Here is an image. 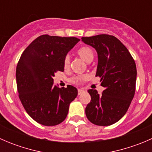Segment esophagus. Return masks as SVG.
I'll return each mask as SVG.
<instances>
[{
    "label": "esophagus",
    "instance_id": "esophagus-1",
    "mask_svg": "<svg viewBox=\"0 0 152 152\" xmlns=\"http://www.w3.org/2000/svg\"><path fill=\"white\" fill-rule=\"evenodd\" d=\"M85 90H81V89H79V90H78V95H82V93H85Z\"/></svg>",
    "mask_w": 152,
    "mask_h": 152
}]
</instances>
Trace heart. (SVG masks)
Returning a JSON list of instances; mask_svg holds the SVG:
<instances>
[{
    "label": "heart",
    "mask_w": 152,
    "mask_h": 152,
    "mask_svg": "<svg viewBox=\"0 0 152 152\" xmlns=\"http://www.w3.org/2000/svg\"><path fill=\"white\" fill-rule=\"evenodd\" d=\"M76 53H77L82 59H84V60L87 62H92V61L93 60V59H94V51H93V50L90 47L83 46L77 50ZM70 56H69L68 55H67V56H65L63 62V66L65 69L68 68L69 66H70ZM88 79V74H83L81 75V76H74V77H73L70 79V81H71L72 83L76 84V85H82L83 82H86Z\"/></svg>",
    "instance_id": "b5f03b06"
}]
</instances>
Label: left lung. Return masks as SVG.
I'll list each match as a JSON object with an SVG mask.
<instances>
[{
    "label": "left lung",
    "mask_w": 152,
    "mask_h": 152,
    "mask_svg": "<svg viewBox=\"0 0 152 152\" xmlns=\"http://www.w3.org/2000/svg\"><path fill=\"white\" fill-rule=\"evenodd\" d=\"M98 53L96 76L104 87L102 94L88 90L91 101L85 109L86 116L98 126H110L126 114L135 93L137 69L129 51L113 35L99 34L82 37Z\"/></svg>",
    "instance_id": "left-lung-1"
}]
</instances>
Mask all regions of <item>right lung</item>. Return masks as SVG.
Returning a JSON list of instances; mask_svg holds the SVG:
<instances>
[{
	"label": "right lung",
	"instance_id": "add662e5",
	"mask_svg": "<svg viewBox=\"0 0 152 152\" xmlns=\"http://www.w3.org/2000/svg\"><path fill=\"white\" fill-rule=\"evenodd\" d=\"M79 40L41 35L23 52L16 68L18 96L26 113L37 123L55 126L66 118L78 90L71 85L59 88L53 85V77L57 71H64V59Z\"/></svg>",
	"mask_w": 152,
	"mask_h": 152
}]
</instances>
